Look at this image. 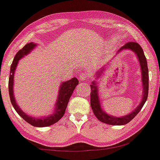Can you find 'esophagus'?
<instances>
[{
	"label": "esophagus",
	"mask_w": 160,
	"mask_h": 160,
	"mask_svg": "<svg viewBox=\"0 0 160 160\" xmlns=\"http://www.w3.org/2000/svg\"><path fill=\"white\" fill-rule=\"evenodd\" d=\"M80 80H82V81H84V80H88V79H89V76H88L87 74H84V73H82V74H80Z\"/></svg>",
	"instance_id": "1"
}]
</instances>
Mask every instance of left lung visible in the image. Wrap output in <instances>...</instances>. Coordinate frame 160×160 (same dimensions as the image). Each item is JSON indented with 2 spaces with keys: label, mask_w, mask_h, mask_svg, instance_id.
<instances>
[{
  "label": "left lung",
  "mask_w": 160,
  "mask_h": 160,
  "mask_svg": "<svg viewBox=\"0 0 160 160\" xmlns=\"http://www.w3.org/2000/svg\"><path fill=\"white\" fill-rule=\"evenodd\" d=\"M125 49H130L132 50L136 53L137 55L138 61L140 62V66H141L142 71V86H143V98H142L140 104L138 106V107L134 110L132 112L130 113L128 115H125L124 117H121V118H115V117L111 116V115H107V113L104 112L102 110L101 103L99 101V96L98 92L97 86L95 82H92V84L90 85L91 86V94H90V103H91V107L93 111L94 114L99 121H101L105 124H108L111 125H124L128 124L132 120V118H135L136 115L139 112L144 104H145V101H147L148 95V88H149V75H148V68L147 64V59L145 54H144V51L142 50V47L140 46L137 42H129L128 43L123 45L120 49L118 50V52L122 50ZM103 69H102L101 72H102ZM98 77H100V74Z\"/></svg>",
  "instance_id": "left-lung-1"
}]
</instances>
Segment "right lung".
I'll return each mask as SVG.
<instances>
[{
	"label": "right lung",
	"mask_w": 160,
	"mask_h": 160,
	"mask_svg": "<svg viewBox=\"0 0 160 160\" xmlns=\"http://www.w3.org/2000/svg\"><path fill=\"white\" fill-rule=\"evenodd\" d=\"M36 44L30 43L27 44L24 47L22 48L20 51L17 52V53L15 56L14 60L12 61V65H11L10 68V74H9V98H10L11 103L14 107V109L16 110L18 114L20 115L22 118L26 121L27 122L29 123L30 124L32 125L34 127H38V128H42V127H48L50 125L55 124L58 121L62 118V116L65 114V111L66 109L67 105L68 103V101L70 99L71 96H72L73 92H74L75 87L78 84V80L76 78H73L72 80H68L66 82H63L60 86V89L59 92V97L58 100L57 102V107H56V111L53 115H50L48 118H32V117L26 115L21 109L17 105L16 102L15 101L14 95H13V75L16 68L18 62L20 59H22L23 57L27 55L28 53H30L32 49L35 48Z\"/></svg>",
	"instance_id": "1"
}]
</instances>
